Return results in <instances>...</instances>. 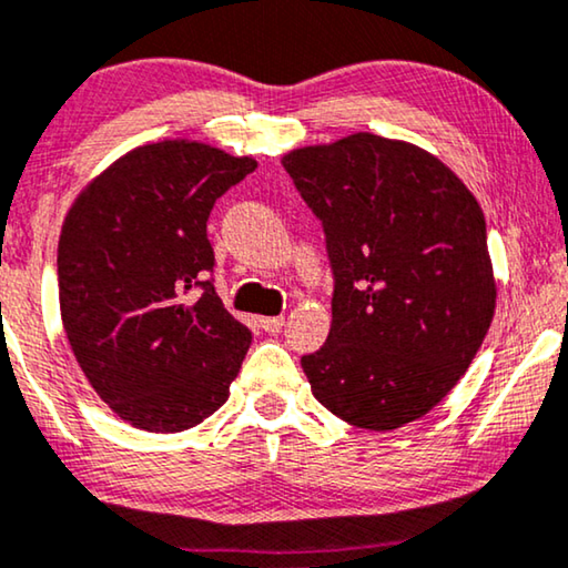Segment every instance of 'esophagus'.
<instances>
[{
    "label": "esophagus",
    "mask_w": 568,
    "mask_h": 568,
    "mask_svg": "<svg viewBox=\"0 0 568 568\" xmlns=\"http://www.w3.org/2000/svg\"><path fill=\"white\" fill-rule=\"evenodd\" d=\"M260 326L265 334H281L283 326H285V318L283 316H267V318H260Z\"/></svg>",
    "instance_id": "34e87169"
}]
</instances>
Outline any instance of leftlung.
Here are the masks:
<instances>
[{
	"mask_svg": "<svg viewBox=\"0 0 568 568\" xmlns=\"http://www.w3.org/2000/svg\"><path fill=\"white\" fill-rule=\"evenodd\" d=\"M326 236L332 332L303 354L316 400L346 423L393 430L452 393L495 316L477 199L442 160L357 132L283 158Z\"/></svg>",
	"mask_w": 568,
	"mask_h": 568,
	"instance_id": "left-lung-1",
	"label": "left lung"
}]
</instances>
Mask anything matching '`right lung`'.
Instances as JSON below:
<instances>
[{"mask_svg": "<svg viewBox=\"0 0 568 568\" xmlns=\"http://www.w3.org/2000/svg\"><path fill=\"white\" fill-rule=\"evenodd\" d=\"M255 168L199 142H155L116 160L68 211L65 336L91 387L132 426L173 434L230 397L252 332L216 295L206 222Z\"/></svg>", "mask_w": 568, "mask_h": 568, "instance_id": "obj_1", "label": "right lung"}]
</instances>
